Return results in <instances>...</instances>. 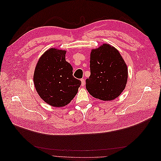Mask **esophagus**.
Wrapping results in <instances>:
<instances>
[{
	"label": "esophagus",
	"instance_id": "1",
	"mask_svg": "<svg viewBox=\"0 0 161 161\" xmlns=\"http://www.w3.org/2000/svg\"><path fill=\"white\" fill-rule=\"evenodd\" d=\"M80 80H81V86H84L85 85V79H82Z\"/></svg>",
	"mask_w": 161,
	"mask_h": 161
}]
</instances>
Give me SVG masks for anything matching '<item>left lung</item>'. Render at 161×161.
Wrapping results in <instances>:
<instances>
[{
  "instance_id": "8db88e82",
  "label": "left lung",
  "mask_w": 161,
  "mask_h": 161,
  "mask_svg": "<svg viewBox=\"0 0 161 161\" xmlns=\"http://www.w3.org/2000/svg\"><path fill=\"white\" fill-rule=\"evenodd\" d=\"M91 75L86 89L91 95L103 101L116 99L124 90L128 68L119 51L108 43L91 50Z\"/></svg>"
}]
</instances>
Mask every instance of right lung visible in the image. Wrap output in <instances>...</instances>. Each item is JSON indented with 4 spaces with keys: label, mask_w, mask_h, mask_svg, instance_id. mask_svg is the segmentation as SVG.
<instances>
[{
    "label": "right lung",
    "mask_w": 161,
    "mask_h": 161,
    "mask_svg": "<svg viewBox=\"0 0 161 161\" xmlns=\"http://www.w3.org/2000/svg\"><path fill=\"white\" fill-rule=\"evenodd\" d=\"M66 52L50 48L39 59L34 71L33 82L38 95L56 108L69 104L81 85L72 75V67L65 59Z\"/></svg>",
    "instance_id": "obj_1"
}]
</instances>
